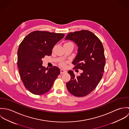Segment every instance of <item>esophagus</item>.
I'll return each mask as SVG.
<instances>
[{
	"instance_id": "obj_1",
	"label": "esophagus",
	"mask_w": 129,
	"mask_h": 129,
	"mask_svg": "<svg viewBox=\"0 0 129 129\" xmlns=\"http://www.w3.org/2000/svg\"><path fill=\"white\" fill-rule=\"evenodd\" d=\"M67 72L66 71L64 70H62V69H61L60 70V74H63L66 73Z\"/></svg>"
}]
</instances>
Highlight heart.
Returning a JSON list of instances; mask_svg holds the SVG:
<instances>
[{"instance_id": "heart-1", "label": "heart", "mask_w": 129, "mask_h": 129, "mask_svg": "<svg viewBox=\"0 0 129 129\" xmlns=\"http://www.w3.org/2000/svg\"><path fill=\"white\" fill-rule=\"evenodd\" d=\"M70 43V42H69ZM67 62H66V61H62V62H61L60 63V66H61V67H64L66 66V64H67Z\"/></svg>"}]
</instances>
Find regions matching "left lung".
Listing matches in <instances>:
<instances>
[{
    "instance_id": "1",
    "label": "left lung",
    "mask_w": 129,
    "mask_h": 129,
    "mask_svg": "<svg viewBox=\"0 0 129 129\" xmlns=\"http://www.w3.org/2000/svg\"><path fill=\"white\" fill-rule=\"evenodd\" d=\"M66 40L73 41L78 47L72 63L74 69L83 73L75 75L69 71L71 80L66 84L68 91L76 97H84L93 91L103 76L105 65L104 48L101 41L92 32L85 30L69 33Z\"/></svg>"
}]
</instances>
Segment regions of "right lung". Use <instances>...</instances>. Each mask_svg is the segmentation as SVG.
Instances as JSON below:
<instances>
[{
  "instance_id": "right-lung-1",
  "label": "right lung",
  "mask_w": 129,
  "mask_h": 129,
  "mask_svg": "<svg viewBox=\"0 0 129 129\" xmlns=\"http://www.w3.org/2000/svg\"><path fill=\"white\" fill-rule=\"evenodd\" d=\"M64 34L35 31L24 38L19 46L17 66L21 79L25 88L35 95L48 92L60 74L54 66L49 69L42 66V58L52 55L54 46Z\"/></svg>"
}]
</instances>
